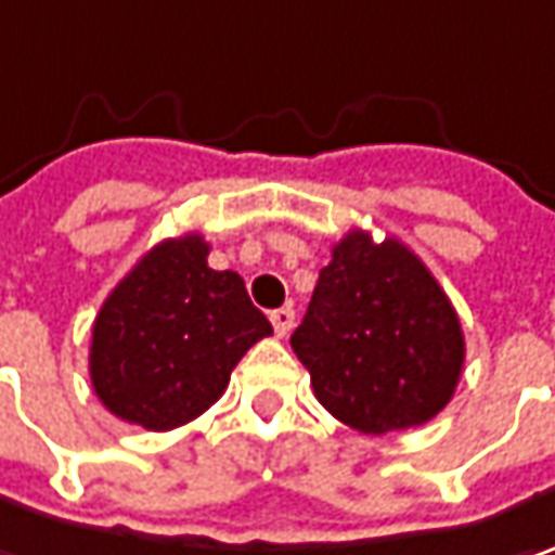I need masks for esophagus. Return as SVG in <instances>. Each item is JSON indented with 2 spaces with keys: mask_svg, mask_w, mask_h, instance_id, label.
<instances>
[{
  "mask_svg": "<svg viewBox=\"0 0 555 555\" xmlns=\"http://www.w3.org/2000/svg\"><path fill=\"white\" fill-rule=\"evenodd\" d=\"M270 323L276 328L279 338H285V335L292 332V325H295V310H292V307H279V310L270 313Z\"/></svg>",
  "mask_w": 555,
  "mask_h": 555,
  "instance_id": "34e87169",
  "label": "esophagus"
}]
</instances>
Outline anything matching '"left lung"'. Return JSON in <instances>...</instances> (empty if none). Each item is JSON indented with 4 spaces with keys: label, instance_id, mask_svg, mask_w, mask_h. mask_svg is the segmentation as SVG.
I'll return each instance as SVG.
<instances>
[{
    "label": "left lung",
    "instance_id": "1",
    "mask_svg": "<svg viewBox=\"0 0 555 555\" xmlns=\"http://www.w3.org/2000/svg\"><path fill=\"white\" fill-rule=\"evenodd\" d=\"M292 348L317 400L363 435L435 420L466 360L463 325L438 279L398 238L375 245L363 230L332 248Z\"/></svg>",
    "mask_w": 555,
    "mask_h": 555
}]
</instances>
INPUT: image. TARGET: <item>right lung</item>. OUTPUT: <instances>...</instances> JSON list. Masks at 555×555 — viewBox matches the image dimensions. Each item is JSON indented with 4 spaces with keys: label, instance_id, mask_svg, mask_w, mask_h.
Instances as JSON below:
<instances>
[{
    "label": "right lung",
    "instance_id": "obj_1",
    "mask_svg": "<svg viewBox=\"0 0 555 555\" xmlns=\"http://www.w3.org/2000/svg\"><path fill=\"white\" fill-rule=\"evenodd\" d=\"M207 251L198 232L167 238L102 304L89 378L117 420L180 428L217 403L245 350L273 335L242 276L210 270Z\"/></svg>",
    "mask_w": 555,
    "mask_h": 555
}]
</instances>
